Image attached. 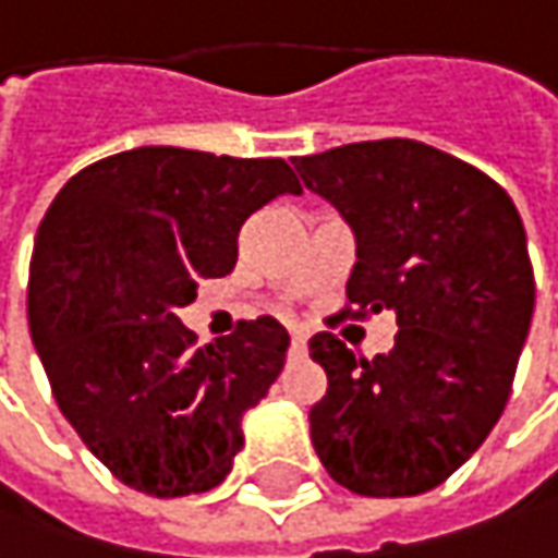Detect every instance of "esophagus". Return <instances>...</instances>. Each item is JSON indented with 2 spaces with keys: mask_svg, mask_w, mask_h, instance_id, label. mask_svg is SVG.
<instances>
[{
  "mask_svg": "<svg viewBox=\"0 0 558 558\" xmlns=\"http://www.w3.org/2000/svg\"><path fill=\"white\" fill-rule=\"evenodd\" d=\"M290 344H293V350H300V353H303V350H306V338H303V335H293V341H290Z\"/></svg>",
  "mask_w": 558,
  "mask_h": 558,
  "instance_id": "34e87169",
  "label": "esophagus"
}]
</instances>
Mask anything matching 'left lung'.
<instances>
[{"label": "left lung", "instance_id": "left-lung-1", "mask_svg": "<svg viewBox=\"0 0 558 558\" xmlns=\"http://www.w3.org/2000/svg\"><path fill=\"white\" fill-rule=\"evenodd\" d=\"M356 236L341 315L395 310L373 360L331 335L310 341L328 391L310 410L315 454L356 496H420L454 474L506 410L534 315L521 214L483 170L381 138L293 160Z\"/></svg>", "mask_w": 558, "mask_h": 558}]
</instances>
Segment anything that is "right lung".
<instances>
[{"label":"right lung","mask_w":558,"mask_h":558,"mask_svg":"<svg viewBox=\"0 0 558 558\" xmlns=\"http://www.w3.org/2000/svg\"><path fill=\"white\" fill-rule=\"evenodd\" d=\"M283 192L303 185L280 157L135 148L78 170L44 214L31 338L59 410L125 486L177 499L230 474L290 338L258 315L198 347L177 310L233 271L240 227Z\"/></svg>","instance_id":"1"}]
</instances>
